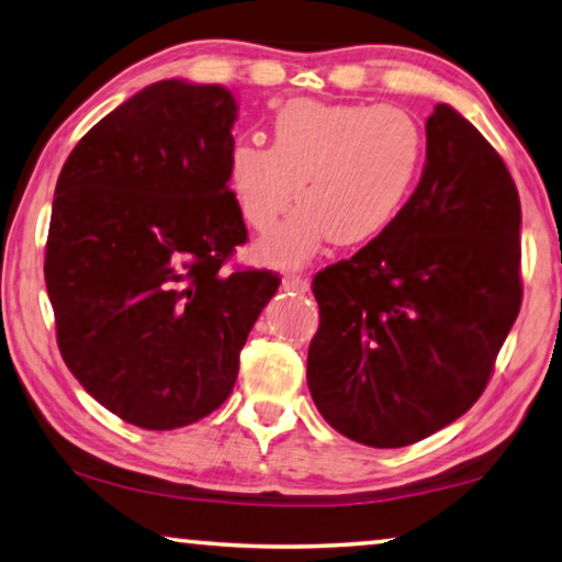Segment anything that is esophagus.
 Listing matches in <instances>:
<instances>
[{
  "mask_svg": "<svg viewBox=\"0 0 562 562\" xmlns=\"http://www.w3.org/2000/svg\"><path fill=\"white\" fill-rule=\"evenodd\" d=\"M282 290L300 292V295H303V292L310 290V280L300 278V274H284V278H282Z\"/></svg>",
  "mask_w": 562,
  "mask_h": 562,
  "instance_id": "34e87169",
  "label": "esophagus"
}]
</instances>
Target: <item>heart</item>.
Wrapping results in <instances>:
<instances>
[{"label":"heart","mask_w":562,"mask_h":562,"mask_svg":"<svg viewBox=\"0 0 562 562\" xmlns=\"http://www.w3.org/2000/svg\"><path fill=\"white\" fill-rule=\"evenodd\" d=\"M426 156L418 121L396 105L292 100L274 115L272 146L234 140L227 183L245 224L265 232L288 209V220L257 241L265 265L295 270L325 241L366 245L404 209Z\"/></svg>","instance_id":"1"}]
</instances>
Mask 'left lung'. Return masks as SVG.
<instances>
[{
	"label": "left lung",
	"instance_id": "1",
	"mask_svg": "<svg viewBox=\"0 0 562 562\" xmlns=\"http://www.w3.org/2000/svg\"><path fill=\"white\" fill-rule=\"evenodd\" d=\"M520 222L505 161L439 103L396 222L313 280L307 389L335 431L396 449L472 408L520 313Z\"/></svg>",
	"mask_w": 562,
	"mask_h": 562
}]
</instances>
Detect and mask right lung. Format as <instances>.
Returning <instances> with one entry per match:
<instances>
[{
  "mask_svg": "<svg viewBox=\"0 0 562 562\" xmlns=\"http://www.w3.org/2000/svg\"><path fill=\"white\" fill-rule=\"evenodd\" d=\"M237 100L158 80L98 121L60 171L45 282L75 379L123 422L189 426L229 398L278 274L222 272L247 239L227 183Z\"/></svg>",
  "mask_w": 562,
  "mask_h": 562,
  "instance_id": "add662e5",
  "label": "right lung"
}]
</instances>
